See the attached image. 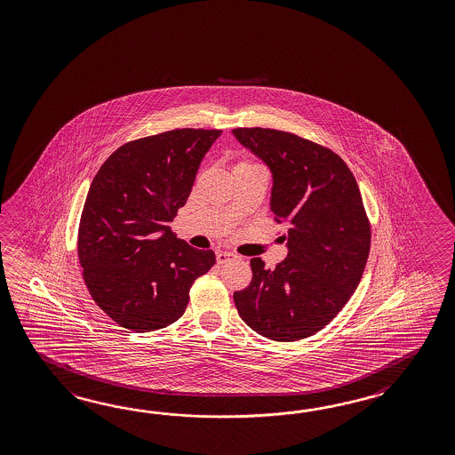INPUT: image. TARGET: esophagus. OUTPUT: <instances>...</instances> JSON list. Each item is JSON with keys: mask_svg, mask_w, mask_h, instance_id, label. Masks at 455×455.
<instances>
[{"mask_svg": "<svg viewBox=\"0 0 455 455\" xmlns=\"http://www.w3.org/2000/svg\"><path fill=\"white\" fill-rule=\"evenodd\" d=\"M233 257V252H228V251H220V252L216 254V260H218V264L222 265L226 264V262H229Z\"/></svg>", "mask_w": 455, "mask_h": 455, "instance_id": "esophagus-1", "label": "esophagus"}]
</instances>
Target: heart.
Masks as SVG:
<instances>
[{
    "label": "heart",
    "instance_id": "heart-1",
    "mask_svg": "<svg viewBox=\"0 0 455 455\" xmlns=\"http://www.w3.org/2000/svg\"><path fill=\"white\" fill-rule=\"evenodd\" d=\"M251 165H255V164H251V162H241L237 167H251Z\"/></svg>",
    "mask_w": 455,
    "mask_h": 455
}]
</instances>
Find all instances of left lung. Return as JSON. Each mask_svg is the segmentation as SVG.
Here are the masks:
<instances>
[{
  "label": "left lung",
  "instance_id": "obj_1",
  "mask_svg": "<svg viewBox=\"0 0 455 455\" xmlns=\"http://www.w3.org/2000/svg\"><path fill=\"white\" fill-rule=\"evenodd\" d=\"M233 134L272 170V212L285 222V260L267 270L251 260L252 282L234 293L239 316L278 342L328 326L359 285L370 252V221L359 185L331 148L291 132L237 127Z\"/></svg>",
  "mask_w": 455,
  "mask_h": 455
}]
</instances>
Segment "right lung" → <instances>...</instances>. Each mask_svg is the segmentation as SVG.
Here are the masks:
<instances>
[{
  "label": "right lung",
  "mask_w": 455,
  "mask_h": 455,
  "mask_svg": "<svg viewBox=\"0 0 455 455\" xmlns=\"http://www.w3.org/2000/svg\"><path fill=\"white\" fill-rule=\"evenodd\" d=\"M221 129H173L116 148L100 167L78 226V259L96 305L148 332L180 319L216 257L170 229Z\"/></svg>",
  "instance_id": "add662e5"
}]
</instances>
